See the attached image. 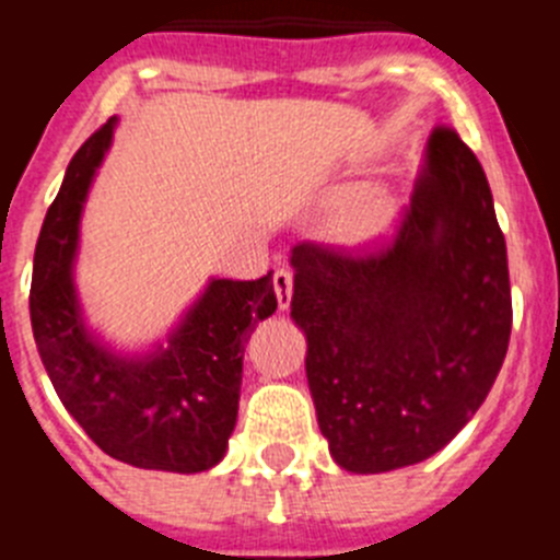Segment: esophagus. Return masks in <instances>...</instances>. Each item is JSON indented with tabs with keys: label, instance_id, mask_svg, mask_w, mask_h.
Wrapping results in <instances>:
<instances>
[{
	"label": "esophagus",
	"instance_id": "1",
	"mask_svg": "<svg viewBox=\"0 0 560 560\" xmlns=\"http://www.w3.org/2000/svg\"><path fill=\"white\" fill-rule=\"evenodd\" d=\"M275 294L280 311H289L291 294H294V275L289 269H277L275 271Z\"/></svg>",
	"mask_w": 560,
	"mask_h": 560
}]
</instances>
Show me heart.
I'll return each mask as SVG.
<instances>
[{
  "mask_svg": "<svg viewBox=\"0 0 560 560\" xmlns=\"http://www.w3.org/2000/svg\"><path fill=\"white\" fill-rule=\"evenodd\" d=\"M395 221V199L384 187H361L341 196L328 215L334 241L345 246H364L378 241Z\"/></svg>",
  "mask_w": 560,
  "mask_h": 560,
  "instance_id": "obj_1",
  "label": "heart"
}]
</instances>
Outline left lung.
Here are the masks:
<instances>
[{
	"label": "left lung",
	"instance_id": "8db88e82",
	"mask_svg": "<svg viewBox=\"0 0 560 560\" xmlns=\"http://www.w3.org/2000/svg\"><path fill=\"white\" fill-rule=\"evenodd\" d=\"M291 266V319L336 465L384 474L452 443L491 393L513 325L491 187L457 131L429 137L393 244H296Z\"/></svg>",
	"mask_w": 560,
	"mask_h": 560
}]
</instances>
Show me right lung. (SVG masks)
<instances>
[{"mask_svg": "<svg viewBox=\"0 0 560 560\" xmlns=\"http://www.w3.org/2000/svg\"><path fill=\"white\" fill-rule=\"evenodd\" d=\"M117 117L72 156L33 257L30 323L58 398L108 457L133 468L199 474L219 465L237 420L244 345L277 311L271 271L212 277L151 353L122 355L83 323L75 289L81 212L112 145Z\"/></svg>", "mask_w": 560, "mask_h": 560, "instance_id": "1", "label": "right lung"}]
</instances>
